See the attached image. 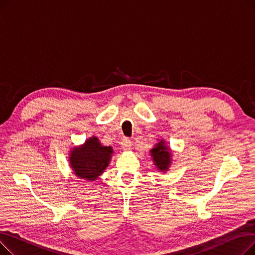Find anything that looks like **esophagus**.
<instances>
[{
	"mask_svg": "<svg viewBox=\"0 0 255 255\" xmlns=\"http://www.w3.org/2000/svg\"><path fill=\"white\" fill-rule=\"evenodd\" d=\"M131 144H132V142L128 138H124L122 140V148L124 151H129L131 149Z\"/></svg>",
	"mask_w": 255,
	"mask_h": 255,
	"instance_id": "34e87169",
	"label": "esophagus"
}]
</instances>
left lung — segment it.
I'll return each instance as SVG.
<instances>
[{
    "label": "left lung",
    "mask_w": 255,
    "mask_h": 255,
    "mask_svg": "<svg viewBox=\"0 0 255 255\" xmlns=\"http://www.w3.org/2000/svg\"><path fill=\"white\" fill-rule=\"evenodd\" d=\"M150 154L154 165L159 171L165 172L168 170L172 161V154L171 149L166 144L164 139H159V142H157L154 148L150 150Z\"/></svg>",
    "instance_id": "obj_1"
}]
</instances>
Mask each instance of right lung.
Listing matches in <instances>:
<instances>
[{
  "instance_id": "1",
  "label": "right lung",
  "mask_w": 255,
  "mask_h": 255,
  "mask_svg": "<svg viewBox=\"0 0 255 255\" xmlns=\"http://www.w3.org/2000/svg\"><path fill=\"white\" fill-rule=\"evenodd\" d=\"M113 154L111 145H103L98 137L92 136L70 150L69 165L76 177L93 182L109 166Z\"/></svg>"
}]
</instances>
